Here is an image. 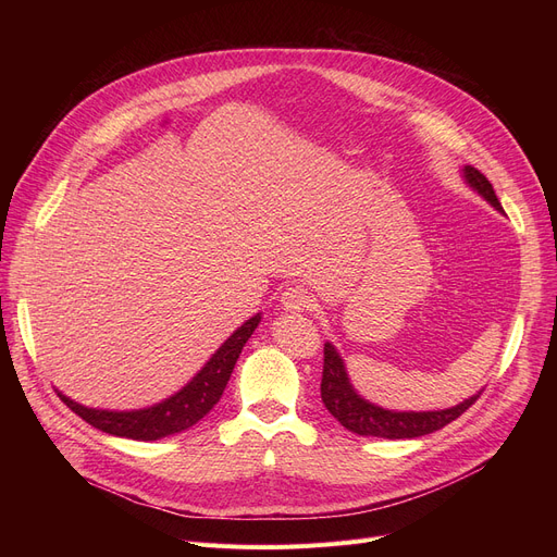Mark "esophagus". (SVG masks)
I'll list each match as a JSON object with an SVG mask.
<instances>
[{
	"mask_svg": "<svg viewBox=\"0 0 557 557\" xmlns=\"http://www.w3.org/2000/svg\"><path fill=\"white\" fill-rule=\"evenodd\" d=\"M280 302L286 311H309L313 307V296L302 286H288Z\"/></svg>",
	"mask_w": 557,
	"mask_h": 557,
	"instance_id": "34e87169",
	"label": "esophagus"
}]
</instances>
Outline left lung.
<instances>
[{"label":"left lung","instance_id":"1","mask_svg":"<svg viewBox=\"0 0 557 557\" xmlns=\"http://www.w3.org/2000/svg\"><path fill=\"white\" fill-rule=\"evenodd\" d=\"M462 178L481 198H485L494 210L504 212L499 198H496L490 181L474 166H462ZM320 397L327 411L352 433L388 437V441H404V437H420L447 426L456 418H460L470 408L481 393L472 395L451 408L443 411H388V408L376 406L363 399L355 386L349 384L345 363L336 347L325 343V366H323V382H320Z\"/></svg>","mask_w":557,"mask_h":557}]
</instances>
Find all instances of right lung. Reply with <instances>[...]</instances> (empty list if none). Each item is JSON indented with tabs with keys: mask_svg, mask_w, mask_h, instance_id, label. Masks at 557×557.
Returning <instances> with one entry per match:
<instances>
[{
	"mask_svg": "<svg viewBox=\"0 0 557 557\" xmlns=\"http://www.w3.org/2000/svg\"><path fill=\"white\" fill-rule=\"evenodd\" d=\"M259 320L261 313L248 318L246 323L234 330L232 336L216 349L212 359L198 370V374L191 376V382H187V386H183L178 393H173L171 397L153 406L137 408V411H103V408H87L63 393H58V397H61L87 424H92L95 429L110 435L149 443L173 433H181L208 416L214 404L221 399L230 382V374L234 370V363H237L246 341L257 330Z\"/></svg>",
	"mask_w": 557,
	"mask_h": 557,
	"instance_id": "right-lung-1",
	"label": "right lung"
}]
</instances>
